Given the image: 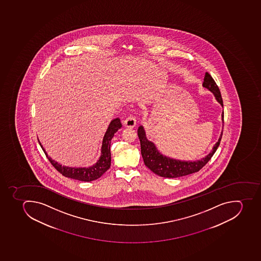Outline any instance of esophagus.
Wrapping results in <instances>:
<instances>
[{
    "label": "esophagus",
    "mask_w": 261,
    "mask_h": 261,
    "mask_svg": "<svg viewBox=\"0 0 261 261\" xmlns=\"http://www.w3.org/2000/svg\"><path fill=\"white\" fill-rule=\"evenodd\" d=\"M123 125H124L125 127L134 128L136 125V120L132 115H129L127 118L125 119L124 122H123Z\"/></svg>",
    "instance_id": "1"
}]
</instances>
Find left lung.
<instances>
[{
	"instance_id": "obj_1",
	"label": "left lung",
	"mask_w": 261,
	"mask_h": 261,
	"mask_svg": "<svg viewBox=\"0 0 261 261\" xmlns=\"http://www.w3.org/2000/svg\"><path fill=\"white\" fill-rule=\"evenodd\" d=\"M202 86L213 92L217 101L221 104V107H223V101H222L219 88L217 87L214 79L208 72H206L205 74ZM221 120L224 123V112L221 114ZM137 132H138L140 141L141 154H142L145 166L149 168L157 175L164 177H182V176L189 175L191 173L198 172L202 167L206 165V163L213 157L215 152L217 151V148L221 142V136H222V132H221L219 140L215 144L212 151L208 153L206 157L195 161H185V160H175L170 157H167L163 155L162 153H160L154 144L147 139L145 129L142 125H140L138 128Z\"/></svg>"
}]
</instances>
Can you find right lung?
Instances as JSON below:
<instances>
[{"mask_svg":"<svg viewBox=\"0 0 261 261\" xmlns=\"http://www.w3.org/2000/svg\"><path fill=\"white\" fill-rule=\"evenodd\" d=\"M121 125L120 119L116 118L112 120L110 123L105 136L103 137L102 145H101V156L97 160V162L92 166L88 168H71V167L62 166L60 164L52 160L50 157H48L45 149L43 148L41 143H40L43 151L45 153L51 165L55 167V169L61 173L62 175L65 176L67 177H70L72 179L79 180V181H84V182H91L93 180L97 179L102 175L103 173L107 172L111 166V140L113 138L115 133L119 129H121Z\"/></svg>","mask_w":261,"mask_h":261,"instance_id":"1","label":"right lung"}]
</instances>
